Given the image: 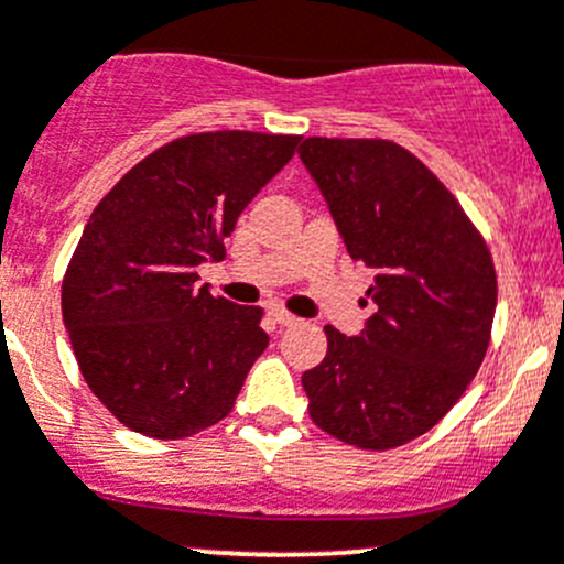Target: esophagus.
<instances>
[{
	"label": "esophagus",
	"mask_w": 564,
	"mask_h": 564,
	"mask_svg": "<svg viewBox=\"0 0 564 564\" xmlns=\"http://www.w3.org/2000/svg\"><path fill=\"white\" fill-rule=\"evenodd\" d=\"M270 318L275 324H281V327H292V324L300 322L297 316H292V314H289V311H283V308H272L270 311Z\"/></svg>",
	"instance_id": "obj_1"
}]
</instances>
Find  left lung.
<instances>
[{
    "label": "left lung",
    "mask_w": 564,
    "mask_h": 564,
    "mask_svg": "<svg viewBox=\"0 0 564 564\" xmlns=\"http://www.w3.org/2000/svg\"><path fill=\"white\" fill-rule=\"evenodd\" d=\"M344 246L371 270L377 314L303 373L311 420L362 451H390L434 429L475 379L497 311L486 240L451 191L384 139H305Z\"/></svg>",
    "instance_id": "1"
}]
</instances>
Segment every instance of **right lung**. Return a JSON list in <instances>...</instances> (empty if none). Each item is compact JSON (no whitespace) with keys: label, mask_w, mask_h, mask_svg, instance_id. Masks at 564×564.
Segmentation results:
<instances>
[{"label":"right lung","mask_w":564,"mask_h":564,"mask_svg":"<svg viewBox=\"0 0 564 564\" xmlns=\"http://www.w3.org/2000/svg\"><path fill=\"white\" fill-rule=\"evenodd\" d=\"M300 135L169 141L100 198L62 281V318L100 403L135 434L185 440L235 406L270 335L261 308L196 286Z\"/></svg>","instance_id":"right-lung-1"}]
</instances>
